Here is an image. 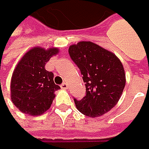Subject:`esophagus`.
Returning <instances> with one entry per match:
<instances>
[{
  "mask_svg": "<svg viewBox=\"0 0 149 149\" xmlns=\"http://www.w3.org/2000/svg\"><path fill=\"white\" fill-rule=\"evenodd\" d=\"M61 88L62 89H68V85H67V83H62L61 85Z\"/></svg>",
  "mask_w": 149,
  "mask_h": 149,
  "instance_id": "1",
  "label": "esophagus"
}]
</instances>
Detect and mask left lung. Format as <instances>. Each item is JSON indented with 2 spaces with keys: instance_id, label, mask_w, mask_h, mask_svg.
<instances>
[{
  "instance_id": "8db88e82",
  "label": "left lung",
  "mask_w": 149,
  "mask_h": 149,
  "mask_svg": "<svg viewBox=\"0 0 149 149\" xmlns=\"http://www.w3.org/2000/svg\"><path fill=\"white\" fill-rule=\"evenodd\" d=\"M69 54L80 70L86 95L74 98L77 109L89 117L101 116L117 104L125 87V71L115 54L92 42L70 45Z\"/></svg>"
}]
</instances>
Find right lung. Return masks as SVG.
Listing matches in <instances>:
<instances>
[{"mask_svg": "<svg viewBox=\"0 0 149 149\" xmlns=\"http://www.w3.org/2000/svg\"><path fill=\"white\" fill-rule=\"evenodd\" d=\"M58 53L57 48L45 50L35 47L22 57L13 71L10 94L16 107L24 113L36 116L46 112L60 86L54 82V73L45 70V63Z\"/></svg>", "mask_w": 149, "mask_h": 149, "instance_id": "add662e5", "label": "right lung"}]
</instances>
